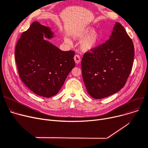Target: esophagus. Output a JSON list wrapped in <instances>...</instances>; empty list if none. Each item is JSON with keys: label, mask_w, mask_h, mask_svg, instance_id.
<instances>
[{"label": "esophagus", "mask_w": 148, "mask_h": 148, "mask_svg": "<svg viewBox=\"0 0 148 148\" xmlns=\"http://www.w3.org/2000/svg\"><path fill=\"white\" fill-rule=\"evenodd\" d=\"M74 60H75V62L76 64H79L80 63L81 59H80V57L79 55L76 54V55L74 56Z\"/></svg>", "instance_id": "esophagus-1"}]
</instances>
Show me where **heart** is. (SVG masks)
Instances as JSON below:
<instances>
[{
    "label": "heart",
    "instance_id": "obj_1",
    "mask_svg": "<svg viewBox=\"0 0 148 148\" xmlns=\"http://www.w3.org/2000/svg\"><path fill=\"white\" fill-rule=\"evenodd\" d=\"M73 38L76 40L80 41V47L83 52H92L95 50L101 43V34L94 30L92 27L89 26L77 31L73 35ZM64 41L66 44H71L70 39L66 37Z\"/></svg>",
    "mask_w": 148,
    "mask_h": 148
}]
</instances>
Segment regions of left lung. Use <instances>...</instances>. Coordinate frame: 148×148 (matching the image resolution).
<instances>
[{"label":"left lung","instance_id":"8db88e82","mask_svg":"<svg viewBox=\"0 0 148 148\" xmlns=\"http://www.w3.org/2000/svg\"><path fill=\"white\" fill-rule=\"evenodd\" d=\"M134 58V48L125 29L116 22L105 43L82 59V76L88 94L102 99L119 92L126 83Z\"/></svg>","mask_w":148,"mask_h":148}]
</instances>
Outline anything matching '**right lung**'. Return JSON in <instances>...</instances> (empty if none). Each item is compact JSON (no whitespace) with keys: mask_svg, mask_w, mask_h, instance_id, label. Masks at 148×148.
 <instances>
[{"mask_svg":"<svg viewBox=\"0 0 148 148\" xmlns=\"http://www.w3.org/2000/svg\"><path fill=\"white\" fill-rule=\"evenodd\" d=\"M54 36L51 28L34 21L17 42L15 58L22 82L35 94H57L75 66L74 51H62L44 38Z\"/></svg>","mask_w":148,"mask_h":148,"instance_id":"1","label":"right lung"}]
</instances>
